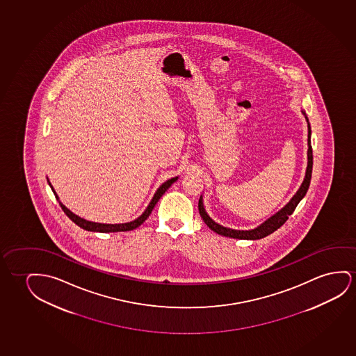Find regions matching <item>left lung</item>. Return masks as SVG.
<instances>
[{"instance_id":"1","label":"left lung","mask_w":356,"mask_h":356,"mask_svg":"<svg viewBox=\"0 0 356 356\" xmlns=\"http://www.w3.org/2000/svg\"><path fill=\"white\" fill-rule=\"evenodd\" d=\"M302 113H304L306 120H307L304 111H302ZM307 131H309V136H307V146H309V149H307V167H306L305 178H304V181H302V184L299 188V191H296V195L291 197V200L281 211H278L275 215L270 217L268 220L264 222L262 225H259L255 229L236 231V229L225 228L223 225L216 223L215 220L210 218V216L206 213L204 204H202V197L200 196L199 212H200L201 218L204 220L206 225L210 228L211 231L216 232L220 236H229V238H234V239L256 241V239H261V238L270 236V233L277 231L280 227L286 223V220L294 212L296 206L300 202L301 199L306 195V191H307L309 186H310L311 173H312V147H311V128L309 120H307Z\"/></svg>"}]
</instances>
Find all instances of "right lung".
<instances>
[{
    "mask_svg": "<svg viewBox=\"0 0 356 356\" xmlns=\"http://www.w3.org/2000/svg\"><path fill=\"white\" fill-rule=\"evenodd\" d=\"M178 179V177H175V178H170L168 181H165L162 186L157 189V191L155 193V195L152 197V200L150 201V204L149 206L146 207V210L143 212V215L140 217H138L136 220H131V222H128V223H120V225H106V223H96V222H90V220H84V218H81L79 216L75 215L73 213L72 211L68 210L67 207H65L62 202H60V199H58V196L56 194V191H54V188L51 186L50 181H49V186H51V189L54 191V194H55L56 199L58 200L60 202V206L62 207V210L65 211V215L70 217V220L74 222L75 225H79L81 228L83 229H86V231L89 232H100V233H111V232H127V231H133V229H136L138 228L139 225H143L146 220H147V217L150 216L151 212L154 210V207H155L156 204H157V201L160 200L161 196L165 194L167 189L170 188L175 181Z\"/></svg>",
    "mask_w": 356,
    "mask_h": 356,
    "instance_id": "1",
    "label": "right lung"
}]
</instances>
